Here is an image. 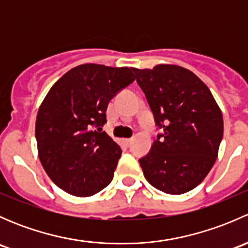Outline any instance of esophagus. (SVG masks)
<instances>
[{"mask_svg": "<svg viewBox=\"0 0 248 248\" xmlns=\"http://www.w3.org/2000/svg\"><path fill=\"white\" fill-rule=\"evenodd\" d=\"M124 145H126V146H131L132 145V142H133V138H131V139H124Z\"/></svg>", "mask_w": 248, "mask_h": 248, "instance_id": "34e87169", "label": "esophagus"}]
</instances>
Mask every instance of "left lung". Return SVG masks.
<instances>
[{
	"mask_svg": "<svg viewBox=\"0 0 248 248\" xmlns=\"http://www.w3.org/2000/svg\"><path fill=\"white\" fill-rule=\"evenodd\" d=\"M132 71L162 131L139 159L144 176L164 193H186L216 162L223 137L221 109L209 87L184 67L158 64Z\"/></svg>",
	"mask_w": 248,
	"mask_h": 248,
	"instance_id": "8db88e82",
	"label": "left lung"
}]
</instances>
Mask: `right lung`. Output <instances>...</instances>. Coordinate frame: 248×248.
<instances>
[{
    "mask_svg": "<svg viewBox=\"0 0 248 248\" xmlns=\"http://www.w3.org/2000/svg\"><path fill=\"white\" fill-rule=\"evenodd\" d=\"M134 79L128 67L86 63L67 72L47 92L36 120L38 156L64 192L90 197L111 182L122 151L102 127L109 102Z\"/></svg>",
    "mask_w": 248,
    "mask_h": 248,
    "instance_id": "add662e5",
    "label": "right lung"
}]
</instances>
